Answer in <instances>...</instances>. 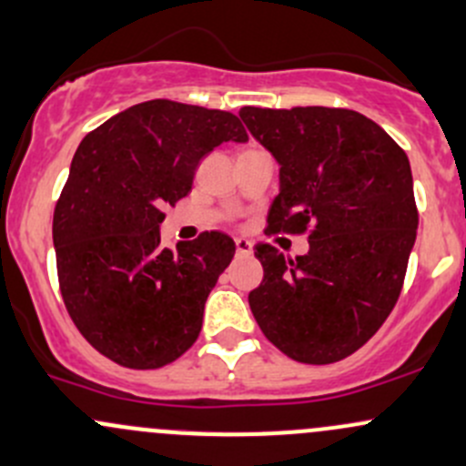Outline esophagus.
Here are the masks:
<instances>
[{
    "instance_id": "34e87169",
    "label": "esophagus",
    "mask_w": 466,
    "mask_h": 466,
    "mask_svg": "<svg viewBox=\"0 0 466 466\" xmlns=\"http://www.w3.org/2000/svg\"><path fill=\"white\" fill-rule=\"evenodd\" d=\"M237 254L238 257H249L252 254V243L248 238H237Z\"/></svg>"
}]
</instances>
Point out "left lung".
Masks as SVG:
<instances>
[{
    "label": "left lung",
    "instance_id": "left-lung-1",
    "mask_svg": "<svg viewBox=\"0 0 466 466\" xmlns=\"http://www.w3.org/2000/svg\"><path fill=\"white\" fill-rule=\"evenodd\" d=\"M279 163L268 232L309 229V252L257 245L263 283L249 309L283 354L327 365L354 354L391 314L416 243L405 152L365 115L342 108H241Z\"/></svg>",
    "mask_w": 466,
    "mask_h": 466
}]
</instances>
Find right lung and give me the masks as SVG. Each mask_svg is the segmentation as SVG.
Wrapping results in <instances>:
<instances>
[{"mask_svg": "<svg viewBox=\"0 0 466 466\" xmlns=\"http://www.w3.org/2000/svg\"><path fill=\"white\" fill-rule=\"evenodd\" d=\"M248 132L232 112L152 99L76 147L53 218L59 288L84 339L130 370H157L198 339L203 308L237 245L223 232L161 245L163 208L192 190L198 161Z\"/></svg>", "mask_w": 466, "mask_h": 466, "instance_id": "1", "label": "right lung"}]
</instances>
